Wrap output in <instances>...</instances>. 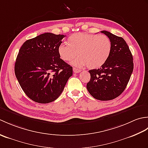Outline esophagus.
<instances>
[{
    "instance_id": "obj_1",
    "label": "esophagus",
    "mask_w": 148,
    "mask_h": 148,
    "mask_svg": "<svg viewBox=\"0 0 148 148\" xmlns=\"http://www.w3.org/2000/svg\"><path fill=\"white\" fill-rule=\"evenodd\" d=\"M81 71L80 70V69H76L74 67L73 68V72H74V73H79V72H80Z\"/></svg>"
}]
</instances>
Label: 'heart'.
Instances as JSON below:
<instances>
[{
    "label": "heart",
    "instance_id": "b5f03b06",
    "mask_svg": "<svg viewBox=\"0 0 148 148\" xmlns=\"http://www.w3.org/2000/svg\"><path fill=\"white\" fill-rule=\"evenodd\" d=\"M67 45L61 44L57 51L63 61L69 62L79 56L72 62L77 67L87 66L90 69H99L105 64L111 50V42L105 35L88 33L72 34L67 39Z\"/></svg>",
    "mask_w": 148,
    "mask_h": 148
}]
</instances>
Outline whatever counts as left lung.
<instances>
[{"instance_id":"obj_1","label":"left lung","mask_w":148,"mask_h":148,"mask_svg":"<svg viewBox=\"0 0 148 148\" xmlns=\"http://www.w3.org/2000/svg\"><path fill=\"white\" fill-rule=\"evenodd\" d=\"M101 32L111 40V53L100 69L89 71L91 77L86 88L95 99L110 100L120 95L126 88L134 69L133 56L122 37L106 30Z\"/></svg>"}]
</instances>
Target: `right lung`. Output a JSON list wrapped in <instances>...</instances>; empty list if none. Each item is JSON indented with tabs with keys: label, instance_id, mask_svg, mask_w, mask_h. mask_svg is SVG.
Instances as JSON below:
<instances>
[{
	"label": "right lung",
	"instance_id": "obj_1",
	"mask_svg": "<svg viewBox=\"0 0 148 148\" xmlns=\"http://www.w3.org/2000/svg\"><path fill=\"white\" fill-rule=\"evenodd\" d=\"M65 36L45 33L25 42L14 65L16 77L33 101L53 102L62 93L72 67L59 57L57 49Z\"/></svg>",
	"mask_w": 148,
	"mask_h": 148
}]
</instances>
